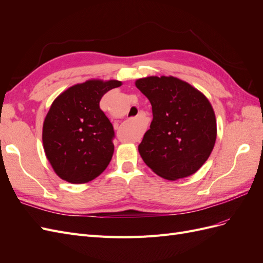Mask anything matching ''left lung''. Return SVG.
I'll return each instance as SVG.
<instances>
[{"label":"left lung","mask_w":263,"mask_h":263,"mask_svg":"<svg viewBox=\"0 0 263 263\" xmlns=\"http://www.w3.org/2000/svg\"><path fill=\"white\" fill-rule=\"evenodd\" d=\"M153 107V122L138 146L144 162L158 176H192L208 160L216 141V118L210 101L174 77L136 81Z\"/></svg>","instance_id":"1"}]
</instances>
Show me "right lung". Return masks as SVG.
I'll list each match as a JSON object with an SVG mask.
<instances>
[{
	"label": "right lung",
	"instance_id": "1",
	"mask_svg": "<svg viewBox=\"0 0 263 263\" xmlns=\"http://www.w3.org/2000/svg\"><path fill=\"white\" fill-rule=\"evenodd\" d=\"M121 85L117 80H89L69 87L53 101L44 122L43 144L62 180L80 184L106 169L114 153L115 133L100 101Z\"/></svg>",
	"mask_w": 263,
	"mask_h": 263
}]
</instances>
